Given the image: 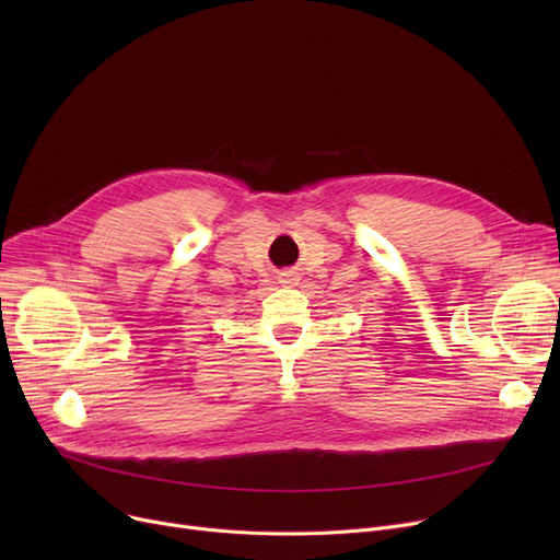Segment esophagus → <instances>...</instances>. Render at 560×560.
<instances>
[{
  "mask_svg": "<svg viewBox=\"0 0 560 560\" xmlns=\"http://www.w3.org/2000/svg\"><path fill=\"white\" fill-rule=\"evenodd\" d=\"M298 275L295 272H283L281 277H279V283H283V285H298Z\"/></svg>",
  "mask_w": 560,
  "mask_h": 560,
  "instance_id": "34e87169",
  "label": "esophagus"
}]
</instances>
